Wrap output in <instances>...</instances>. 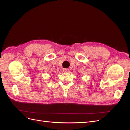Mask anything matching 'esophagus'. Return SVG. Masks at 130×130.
Instances as JSON below:
<instances>
[{
	"instance_id": "obj_1",
	"label": "esophagus",
	"mask_w": 130,
	"mask_h": 130,
	"mask_svg": "<svg viewBox=\"0 0 130 130\" xmlns=\"http://www.w3.org/2000/svg\"><path fill=\"white\" fill-rule=\"evenodd\" d=\"M63 72L64 73H68L69 72V70L68 69H63Z\"/></svg>"
}]
</instances>
